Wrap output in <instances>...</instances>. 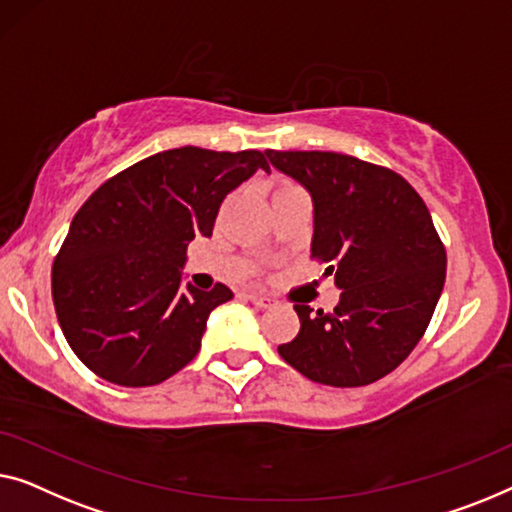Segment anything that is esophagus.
Instances as JSON below:
<instances>
[{
    "mask_svg": "<svg viewBox=\"0 0 512 512\" xmlns=\"http://www.w3.org/2000/svg\"><path fill=\"white\" fill-rule=\"evenodd\" d=\"M246 297L250 299V301H253V304L257 306V308H266V306H271V297H266V294L264 292H257V290H250L248 294H246Z\"/></svg>",
    "mask_w": 512,
    "mask_h": 512,
    "instance_id": "34e87169",
    "label": "esophagus"
}]
</instances>
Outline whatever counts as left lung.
I'll return each instance as SVG.
<instances>
[{"mask_svg": "<svg viewBox=\"0 0 512 512\" xmlns=\"http://www.w3.org/2000/svg\"><path fill=\"white\" fill-rule=\"evenodd\" d=\"M311 192V257L341 290L331 313L297 304L301 329L278 345L301 376L362 387L392 373L429 327L445 283V246L420 194L397 171L322 150H266Z\"/></svg>", "mask_w": 512, "mask_h": 512, "instance_id": "left-lung-1", "label": "left lung"}]
</instances>
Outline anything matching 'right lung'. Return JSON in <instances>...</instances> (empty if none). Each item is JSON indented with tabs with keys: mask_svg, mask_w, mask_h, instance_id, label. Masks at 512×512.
Returning a JSON list of instances; mask_svg holds the SVG:
<instances>
[{
	"mask_svg": "<svg viewBox=\"0 0 512 512\" xmlns=\"http://www.w3.org/2000/svg\"><path fill=\"white\" fill-rule=\"evenodd\" d=\"M264 153L183 146L99 185L78 208L53 262V304L76 357L99 378L148 387L190 364L215 306L234 297L181 285L187 246L211 236L220 204Z\"/></svg>",
	"mask_w": 512,
	"mask_h": 512,
	"instance_id": "obj_1",
	"label": "right lung"
}]
</instances>
